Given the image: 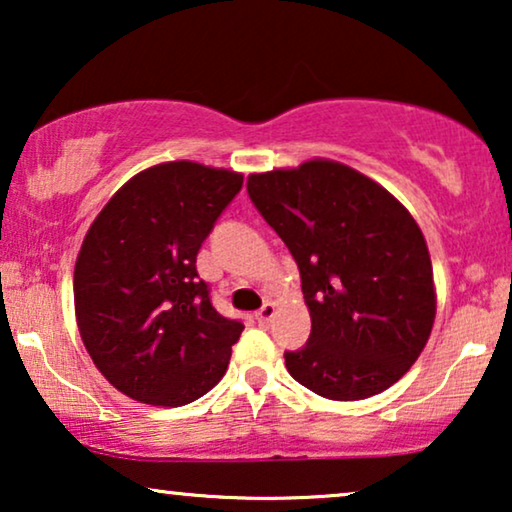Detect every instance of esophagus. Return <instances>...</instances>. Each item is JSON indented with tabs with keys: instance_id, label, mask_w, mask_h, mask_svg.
Returning <instances> with one entry per match:
<instances>
[{
	"instance_id": "esophagus-1",
	"label": "esophagus",
	"mask_w": 512,
	"mask_h": 512,
	"mask_svg": "<svg viewBox=\"0 0 512 512\" xmlns=\"http://www.w3.org/2000/svg\"><path fill=\"white\" fill-rule=\"evenodd\" d=\"M275 314H277V307L272 305V303H265V305L261 307V310L256 312V321H258V324H261V326H268L270 321L275 319Z\"/></svg>"
}]
</instances>
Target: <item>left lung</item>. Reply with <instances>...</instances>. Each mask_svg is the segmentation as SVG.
I'll return each instance as SVG.
<instances>
[{"instance_id": "1", "label": "left lung", "mask_w": 512, "mask_h": 512, "mask_svg": "<svg viewBox=\"0 0 512 512\" xmlns=\"http://www.w3.org/2000/svg\"><path fill=\"white\" fill-rule=\"evenodd\" d=\"M249 198L296 258L312 333L286 352L296 382L361 401L408 373L436 319L426 240L366 174L328 158L249 174Z\"/></svg>"}]
</instances>
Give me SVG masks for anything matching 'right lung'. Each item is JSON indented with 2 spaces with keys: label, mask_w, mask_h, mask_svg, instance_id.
<instances>
[{
  "label": "right lung",
  "mask_w": 512,
  "mask_h": 512,
  "mask_svg": "<svg viewBox=\"0 0 512 512\" xmlns=\"http://www.w3.org/2000/svg\"><path fill=\"white\" fill-rule=\"evenodd\" d=\"M242 179L193 160L153 165L83 237L76 326L97 370L132 401L179 408L226 375L244 326L214 310L195 258Z\"/></svg>",
  "instance_id": "obj_1"
}]
</instances>
